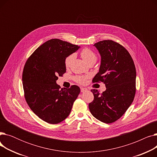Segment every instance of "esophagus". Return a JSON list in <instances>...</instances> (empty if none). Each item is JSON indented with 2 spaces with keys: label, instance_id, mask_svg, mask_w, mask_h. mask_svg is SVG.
Here are the masks:
<instances>
[{
  "label": "esophagus",
  "instance_id": "esophagus-1",
  "mask_svg": "<svg viewBox=\"0 0 157 157\" xmlns=\"http://www.w3.org/2000/svg\"><path fill=\"white\" fill-rule=\"evenodd\" d=\"M87 89L86 88H81V92H84L85 91H86Z\"/></svg>",
  "mask_w": 157,
  "mask_h": 157
}]
</instances>
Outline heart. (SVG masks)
Instances as JSON below:
<instances>
[{"instance_id": "heart-1", "label": "heart", "mask_w": 157, "mask_h": 157, "mask_svg": "<svg viewBox=\"0 0 157 157\" xmlns=\"http://www.w3.org/2000/svg\"><path fill=\"white\" fill-rule=\"evenodd\" d=\"M80 55L82 59H83L86 63H90L92 62H96L97 56L96 53L92 50L91 49L88 48H85L80 52ZM74 59V55L73 54L69 55L65 59V67L68 69L71 67V63ZM88 76H77L75 77V81L78 83L79 84L83 85L86 82V79Z\"/></svg>"}]
</instances>
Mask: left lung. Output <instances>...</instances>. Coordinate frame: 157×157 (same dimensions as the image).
Segmentation results:
<instances>
[{
  "mask_svg": "<svg viewBox=\"0 0 157 157\" xmlns=\"http://www.w3.org/2000/svg\"><path fill=\"white\" fill-rule=\"evenodd\" d=\"M94 46L101 56V63L92 82H102L106 90L102 94L91 90L94 98L89 109L97 120L111 123L120 118L134 101L136 67L128 52L119 43L104 40Z\"/></svg>",
  "mask_w": 157,
  "mask_h": 157,
  "instance_id": "left-lung-1",
  "label": "left lung"
}]
</instances>
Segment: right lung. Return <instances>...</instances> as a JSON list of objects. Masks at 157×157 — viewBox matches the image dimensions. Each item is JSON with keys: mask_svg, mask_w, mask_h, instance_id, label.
<instances>
[{"mask_svg": "<svg viewBox=\"0 0 157 157\" xmlns=\"http://www.w3.org/2000/svg\"><path fill=\"white\" fill-rule=\"evenodd\" d=\"M79 48L59 39H50L37 48L25 64L22 81L26 102L39 118L50 124L69 116L80 92L76 85L60 89L56 83L66 72L65 58Z\"/></svg>", "mask_w": 157, "mask_h": 157, "instance_id": "add662e5", "label": "right lung"}]
</instances>
